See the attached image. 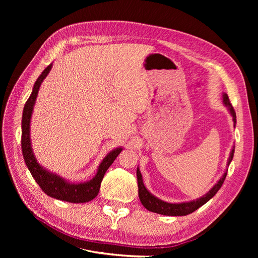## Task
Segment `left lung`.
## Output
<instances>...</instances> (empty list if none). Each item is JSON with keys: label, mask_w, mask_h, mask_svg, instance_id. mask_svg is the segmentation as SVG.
I'll list each match as a JSON object with an SVG mask.
<instances>
[{"label": "left lung", "mask_w": 258, "mask_h": 258, "mask_svg": "<svg viewBox=\"0 0 258 258\" xmlns=\"http://www.w3.org/2000/svg\"><path fill=\"white\" fill-rule=\"evenodd\" d=\"M223 102L229 110V112L232 116V120H233V122H235V126H236V122H237L236 112H235V110H233V107L229 101V98L227 95H226V93H224L223 95ZM233 153H235V146H233V148L230 152L227 166H229V163L231 162V160L233 158ZM226 175H227V172H225L223 174V176L220 178V181H218L212 187V188H211L205 195V196L198 198L197 200H192L189 202H182V204H169V202L162 201V200L158 199L157 197L153 196V195L145 188L143 179H142V174H141V172H140V170L138 168L137 169V177H138V187H139V198H140V200H141L144 208H146L148 211H152V212L162 214V215H170V216L187 215V214L192 213L194 211H196L201 206L207 204V202L211 198L215 196V194L220 190V188L222 187L225 178H226Z\"/></svg>", "instance_id": "1"}]
</instances>
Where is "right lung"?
I'll return each instance as SVG.
<instances>
[{"label": "right lung", "instance_id": "right-lung-1", "mask_svg": "<svg viewBox=\"0 0 258 258\" xmlns=\"http://www.w3.org/2000/svg\"><path fill=\"white\" fill-rule=\"evenodd\" d=\"M52 64L50 63L44 70L42 74L38 76V79L34 84L32 93H31V96L27 100L25 107H23L21 121V150L23 159H25L26 165L31 174H32L33 178L46 195H48V196L54 199L72 202V204H83V202H88L97 197L101 186V182H102L106 170L110 168V166L116 159L117 156H118V154L121 152L122 148H115L114 151L108 153L105 156V158L102 160V162L100 163L98 172L95 175V177L91 178L88 182L80 184L69 183L59 175L48 172L47 170H45L43 167L38 165V162L36 161L33 155L32 147H31L30 121L31 116H32L33 106L35 104L38 89H40L41 84L45 77L49 73Z\"/></svg>", "mask_w": 258, "mask_h": 258}]
</instances>
